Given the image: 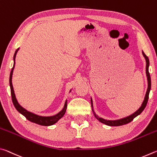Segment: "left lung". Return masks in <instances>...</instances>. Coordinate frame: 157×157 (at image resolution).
Instances as JSON below:
<instances>
[{
	"label": "left lung",
	"mask_w": 157,
	"mask_h": 157,
	"mask_svg": "<svg viewBox=\"0 0 157 157\" xmlns=\"http://www.w3.org/2000/svg\"><path fill=\"white\" fill-rule=\"evenodd\" d=\"M143 56L145 57V60H146V74H147V77L148 87H147V92H146V95H145L144 101H143L141 107H140L139 109H138L136 111V112L132 114L131 116H127V117H126V118H124L123 119H121V120H118V121H107V120H105V119H103L102 118H100V117H98V116H96L95 114V116L96 117V118L100 122H101L102 123L107 124V125H109V126L123 125V124H125L130 123V122H131L132 121H133V119H134L135 117L139 116V114L141 113L143 110H144V109L145 108L146 105H147V101H148V98H149V94H150V89H151V78H150V73H149V70H148L149 64H150V62H149V59L143 52ZM91 106H92V100H91Z\"/></svg>",
	"instance_id": "8db88e82"
}]
</instances>
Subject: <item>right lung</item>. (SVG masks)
Listing matches in <instances>:
<instances>
[{
    "label": "right lung",
    "instance_id": "obj_1",
    "mask_svg": "<svg viewBox=\"0 0 157 157\" xmlns=\"http://www.w3.org/2000/svg\"><path fill=\"white\" fill-rule=\"evenodd\" d=\"M18 48L17 50H16V52L14 53V60H15L16 55H17V52L18 51ZM14 65H15V62H14V66H13L12 68L11 73H10V89H11V95H12V102H13V104H14V106L15 107V108L17 109V110L18 111V112L22 114V115L24 116L26 118V119H28L29 121L33 122V123H34L36 124H40V125L49 126V125H52V124H55V123H57V122L59 121V119L62 118V117L63 115H64L66 109H67V101H66L64 107H63L62 111H60L59 113H57V115H55L54 116H50V117L39 116L35 115V114H34L33 113L29 112V111H28L27 110H25V109H23L18 103L17 99H16L14 89H13V86H12V78L13 70H14Z\"/></svg>",
    "mask_w": 157,
    "mask_h": 157
}]
</instances>
